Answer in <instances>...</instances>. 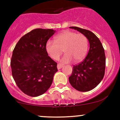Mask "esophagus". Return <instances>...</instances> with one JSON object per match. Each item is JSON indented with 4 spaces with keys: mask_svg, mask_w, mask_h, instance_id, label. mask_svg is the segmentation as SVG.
I'll list each match as a JSON object with an SVG mask.
<instances>
[{
    "mask_svg": "<svg viewBox=\"0 0 120 120\" xmlns=\"http://www.w3.org/2000/svg\"><path fill=\"white\" fill-rule=\"evenodd\" d=\"M63 67V65L61 64H57V69L58 70H60L61 68Z\"/></svg>",
    "mask_w": 120,
    "mask_h": 120,
    "instance_id": "1",
    "label": "esophagus"
}]
</instances>
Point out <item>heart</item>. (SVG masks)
<instances>
[{"mask_svg": "<svg viewBox=\"0 0 120 120\" xmlns=\"http://www.w3.org/2000/svg\"><path fill=\"white\" fill-rule=\"evenodd\" d=\"M88 48V39L82 34L65 31L58 34L54 41H49L46 44V50L54 60H57L64 49L66 54L61 58V63L72 61H79L86 54Z\"/></svg>", "mask_w": 120, "mask_h": 120, "instance_id": "heart-1", "label": "heart"}]
</instances>
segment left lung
<instances>
[{
  "label": "left lung",
  "mask_w": 120,
  "mask_h": 120,
  "mask_svg": "<svg viewBox=\"0 0 120 120\" xmlns=\"http://www.w3.org/2000/svg\"><path fill=\"white\" fill-rule=\"evenodd\" d=\"M70 28L77 30L86 37L89 50L83 61L74 66L69 82L78 91H89L103 78L106 67L105 50L100 40L91 31L77 26H70Z\"/></svg>",
  "instance_id": "left-lung-1"
}]
</instances>
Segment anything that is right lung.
Returning <instances> with one entry per match:
<instances>
[{
  "label": "right lung",
  "instance_id": "right-lung-1",
  "mask_svg": "<svg viewBox=\"0 0 120 120\" xmlns=\"http://www.w3.org/2000/svg\"><path fill=\"white\" fill-rule=\"evenodd\" d=\"M56 31L37 28L20 38L13 52L10 66L14 81L31 97L42 95L50 88L57 71V63L48 56L46 44Z\"/></svg>",
  "mask_w": 120,
  "mask_h": 120
}]
</instances>
